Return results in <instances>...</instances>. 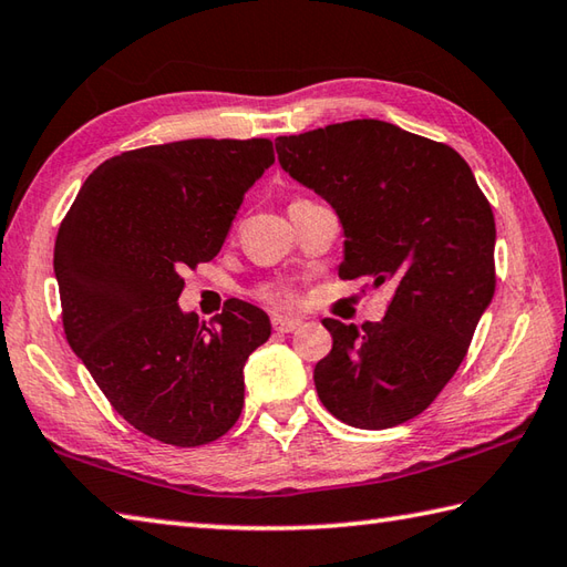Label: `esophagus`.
Listing matches in <instances>:
<instances>
[{"label":"esophagus","mask_w":567,"mask_h":567,"mask_svg":"<svg viewBox=\"0 0 567 567\" xmlns=\"http://www.w3.org/2000/svg\"><path fill=\"white\" fill-rule=\"evenodd\" d=\"M271 326L276 332H293L300 326H303V320L300 318H288V316H274L271 318Z\"/></svg>","instance_id":"esophagus-1"}]
</instances>
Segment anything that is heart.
Masks as SVG:
<instances>
[{
    "label": "heart",
    "instance_id": "1",
    "mask_svg": "<svg viewBox=\"0 0 567 567\" xmlns=\"http://www.w3.org/2000/svg\"><path fill=\"white\" fill-rule=\"evenodd\" d=\"M257 296L261 300H267V303H274V306H293L296 303V293L288 286H284V284L261 286Z\"/></svg>",
    "mask_w": 567,
    "mask_h": 567
}]
</instances>
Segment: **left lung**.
Masks as SVG:
<instances>
[{
  "label": "left lung",
  "instance_id": "obj_1",
  "mask_svg": "<svg viewBox=\"0 0 567 567\" xmlns=\"http://www.w3.org/2000/svg\"><path fill=\"white\" fill-rule=\"evenodd\" d=\"M281 168L340 217V279L391 284L384 320L326 318L316 389L334 419L381 431L441 394L494 296V215L455 148L379 120L276 138Z\"/></svg>",
  "mask_w": 567,
  "mask_h": 567
}]
</instances>
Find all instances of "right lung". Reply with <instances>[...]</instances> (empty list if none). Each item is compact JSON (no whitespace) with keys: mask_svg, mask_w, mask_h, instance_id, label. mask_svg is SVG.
I'll return each instance as SVG.
<instances>
[{"mask_svg":"<svg viewBox=\"0 0 567 567\" xmlns=\"http://www.w3.org/2000/svg\"><path fill=\"white\" fill-rule=\"evenodd\" d=\"M269 138H186L90 173L55 237L68 344L126 423L166 445L217 441L245 406V362L269 340L261 308L227 300L207 328L183 313L181 271L223 249Z\"/></svg>","mask_w":567,"mask_h":567,"instance_id":"add662e5","label":"right lung"}]
</instances>
